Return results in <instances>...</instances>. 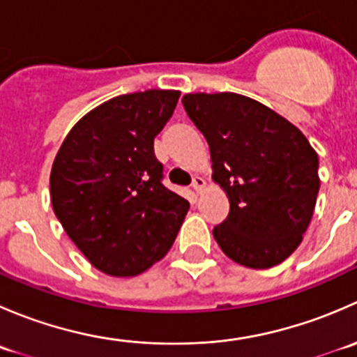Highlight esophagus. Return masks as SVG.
Instances as JSON below:
<instances>
[{
	"instance_id": "34e87169",
	"label": "esophagus",
	"mask_w": 357,
	"mask_h": 357,
	"mask_svg": "<svg viewBox=\"0 0 357 357\" xmlns=\"http://www.w3.org/2000/svg\"><path fill=\"white\" fill-rule=\"evenodd\" d=\"M205 185H207V183H205V179H204V178H200V176H197V178L193 179V185H192V188L195 190L197 193H200V192H204Z\"/></svg>"
}]
</instances>
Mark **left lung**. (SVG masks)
Segmentation results:
<instances>
[{"label":"left lung","mask_w":357,"mask_h":357,"mask_svg":"<svg viewBox=\"0 0 357 357\" xmlns=\"http://www.w3.org/2000/svg\"><path fill=\"white\" fill-rule=\"evenodd\" d=\"M183 107L211 149L229 214L212 229L231 261L280 264L302 242L319 192L318 153L275 110L236 93H188Z\"/></svg>","instance_id":"obj_1"}]
</instances>
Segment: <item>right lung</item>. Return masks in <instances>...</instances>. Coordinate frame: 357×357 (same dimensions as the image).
Returning <instances> with one entry per match:
<instances>
[{
  "mask_svg": "<svg viewBox=\"0 0 357 357\" xmlns=\"http://www.w3.org/2000/svg\"><path fill=\"white\" fill-rule=\"evenodd\" d=\"M181 93L121 95L84 115L50 174L55 215L84 257L110 276H136L174 243L188 200L162 185L153 139Z\"/></svg>",
  "mask_w": 357,
  "mask_h": 357,
  "instance_id": "obj_1",
  "label": "right lung"
}]
</instances>
